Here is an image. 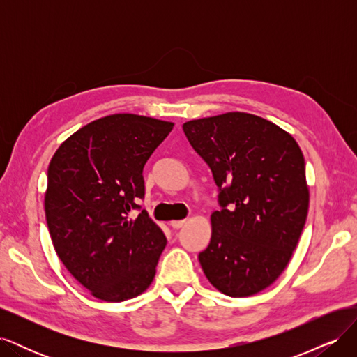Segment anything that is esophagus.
Returning a JSON list of instances; mask_svg holds the SVG:
<instances>
[{"mask_svg":"<svg viewBox=\"0 0 357 357\" xmlns=\"http://www.w3.org/2000/svg\"><path fill=\"white\" fill-rule=\"evenodd\" d=\"M185 223H186V220H171V222H169V225H171L174 229H180L181 226L185 225Z\"/></svg>","mask_w":357,"mask_h":357,"instance_id":"1","label":"esophagus"}]
</instances>
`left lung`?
Wrapping results in <instances>:
<instances>
[{"instance_id": "left-lung-1", "label": "left lung", "mask_w": 357, "mask_h": 357, "mask_svg": "<svg viewBox=\"0 0 357 357\" xmlns=\"http://www.w3.org/2000/svg\"><path fill=\"white\" fill-rule=\"evenodd\" d=\"M211 168L220 211L198 259L222 294L245 298L271 286L294 255L308 214L305 160L296 139L264 117L229 112L183 123Z\"/></svg>"}]
</instances>
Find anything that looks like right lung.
Instances as JSON below:
<instances>
[{"mask_svg":"<svg viewBox=\"0 0 357 357\" xmlns=\"http://www.w3.org/2000/svg\"><path fill=\"white\" fill-rule=\"evenodd\" d=\"M172 122L116 113L84 125L63 142L47 168L45 211L61 262L89 294L123 302L152 284L167 245L146 210L143 168Z\"/></svg>","mask_w":357,"mask_h":357,"instance_id":"add662e5","label":"right lung"}]
</instances>
